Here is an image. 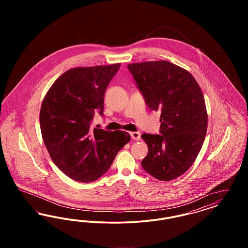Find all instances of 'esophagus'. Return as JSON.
<instances>
[{
	"label": "esophagus",
	"instance_id": "1",
	"mask_svg": "<svg viewBox=\"0 0 248 248\" xmlns=\"http://www.w3.org/2000/svg\"><path fill=\"white\" fill-rule=\"evenodd\" d=\"M130 136L131 138L134 140H140V132H131L130 133Z\"/></svg>",
	"mask_w": 248,
	"mask_h": 248
}]
</instances>
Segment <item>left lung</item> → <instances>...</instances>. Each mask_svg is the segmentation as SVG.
Returning a JSON list of instances; mask_svg holds the SVG:
<instances>
[{"label": "left lung", "instance_id": "8db88e82", "mask_svg": "<svg viewBox=\"0 0 248 248\" xmlns=\"http://www.w3.org/2000/svg\"><path fill=\"white\" fill-rule=\"evenodd\" d=\"M146 105L161 111L160 134H142L148 154L143 169L163 181L184 174L195 161L207 130L200 86L189 71L162 60L127 66Z\"/></svg>", "mask_w": 248, "mask_h": 248}]
</instances>
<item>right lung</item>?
I'll return each instance as SVG.
<instances>
[{
    "label": "right lung",
    "mask_w": 248,
    "mask_h": 248,
    "mask_svg": "<svg viewBox=\"0 0 248 248\" xmlns=\"http://www.w3.org/2000/svg\"><path fill=\"white\" fill-rule=\"evenodd\" d=\"M121 64L75 68L53 83L40 111L43 140L53 162L71 179L92 182L103 176L130 140L124 131L92 128L103 115L107 87Z\"/></svg>",
    "instance_id": "right-lung-1"
}]
</instances>
